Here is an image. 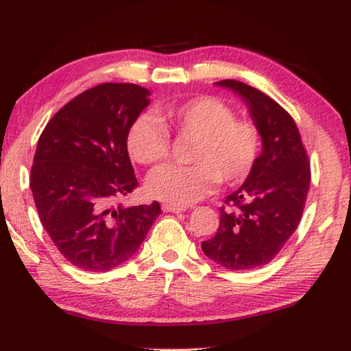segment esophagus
<instances>
[{"label": "esophagus", "instance_id": "34e87169", "mask_svg": "<svg viewBox=\"0 0 351 351\" xmlns=\"http://www.w3.org/2000/svg\"><path fill=\"white\" fill-rule=\"evenodd\" d=\"M162 210H164V212L181 213V212L186 210V207H182V206H173V204H162Z\"/></svg>", "mask_w": 351, "mask_h": 351}]
</instances>
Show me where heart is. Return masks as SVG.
Instances as JSON below:
<instances>
[{
  "mask_svg": "<svg viewBox=\"0 0 351 351\" xmlns=\"http://www.w3.org/2000/svg\"><path fill=\"white\" fill-rule=\"evenodd\" d=\"M159 121L139 114L127 134L130 156L139 164L162 161L170 153V134L192 138L189 159L193 164H162L147 178V192L167 204L197 203L219 181L239 184L252 173L261 150L258 128L235 119L232 108L217 97H197L158 106Z\"/></svg>",
  "mask_w": 351,
  "mask_h": 351,
  "instance_id": "heart-1",
  "label": "heart"
}]
</instances>
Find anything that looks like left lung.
I'll list each match as a JSON object with an SVG mask.
<instances>
[{
    "label": "left lung",
    "instance_id": "obj_1",
    "mask_svg": "<svg viewBox=\"0 0 351 351\" xmlns=\"http://www.w3.org/2000/svg\"><path fill=\"white\" fill-rule=\"evenodd\" d=\"M217 85L245 100L263 148L245 184L219 207L217 235L201 247L223 268L246 271L268 265L295 232L311 167L294 119L274 99L239 80H219Z\"/></svg>",
    "mask_w": 351,
    "mask_h": 351
}]
</instances>
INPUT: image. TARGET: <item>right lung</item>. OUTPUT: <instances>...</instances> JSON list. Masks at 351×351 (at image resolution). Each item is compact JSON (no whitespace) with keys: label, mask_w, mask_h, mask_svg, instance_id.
Segmentation results:
<instances>
[{"label":"right lung","mask_w":351,"mask_h":351,"mask_svg":"<svg viewBox=\"0 0 351 351\" xmlns=\"http://www.w3.org/2000/svg\"><path fill=\"white\" fill-rule=\"evenodd\" d=\"M148 96L134 83H102L58 110L38 139L31 190L40 221L83 271H110L133 257L161 213L158 201L112 207L138 187L127 134Z\"/></svg>","instance_id":"right-lung-1"}]
</instances>
